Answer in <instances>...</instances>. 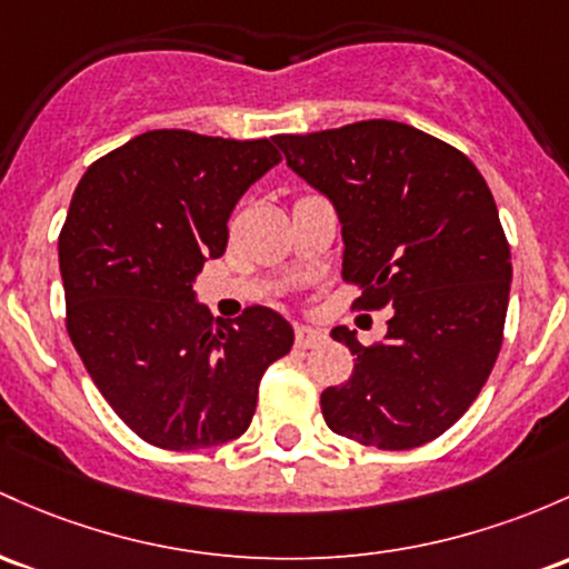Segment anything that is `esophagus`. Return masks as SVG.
Segmentation results:
<instances>
[{
	"label": "esophagus",
	"instance_id": "1",
	"mask_svg": "<svg viewBox=\"0 0 569 569\" xmlns=\"http://www.w3.org/2000/svg\"><path fill=\"white\" fill-rule=\"evenodd\" d=\"M323 340H327V332H321V329H313V327H297L295 332L297 348H302V351L321 346Z\"/></svg>",
	"mask_w": 569,
	"mask_h": 569
}]
</instances>
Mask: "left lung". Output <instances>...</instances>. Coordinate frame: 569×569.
<instances>
[{
  "instance_id": "1",
  "label": "left lung",
  "mask_w": 569,
  "mask_h": 569,
  "mask_svg": "<svg viewBox=\"0 0 569 569\" xmlns=\"http://www.w3.org/2000/svg\"><path fill=\"white\" fill-rule=\"evenodd\" d=\"M274 142L332 202L342 278L361 283V308L391 305L378 346L332 329L356 359L346 386L321 395L327 427L386 451L435 440L476 402L502 346L513 264L483 174L448 142L397 121Z\"/></svg>"
}]
</instances>
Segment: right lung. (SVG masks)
<instances>
[{
    "label": "right lung",
    "instance_id": "obj_1",
    "mask_svg": "<svg viewBox=\"0 0 569 569\" xmlns=\"http://www.w3.org/2000/svg\"><path fill=\"white\" fill-rule=\"evenodd\" d=\"M280 161L272 140L156 129L86 170L59 237L67 332L118 418L170 451L251 427L259 380L295 346L270 308L213 321L204 261L227 251L234 204Z\"/></svg>",
    "mask_w": 569,
    "mask_h": 569
}]
</instances>
